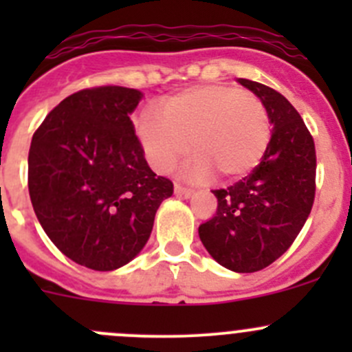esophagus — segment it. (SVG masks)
Listing matches in <instances>:
<instances>
[{
  "mask_svg": "<svg viewBox=\"0 0 352 352\" xmlns=\"http://www.w3.org/2000/svg\"><path fill=\"white\" fill-rule=\"evenodd\" d=\"M175 194H180V196H190L192 194V189L190 187L182 186V184H175Z\"/></svg>",
  "mask_w": 352,
  "mask_h": 352,
  "instance_id": "34e87169",
  "label": "esophagus"
}]
</instances>
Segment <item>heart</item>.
Masks as SVG:
<instances>
[{
  "mask_svg": "<svg viewBox=\"0 0 352 352\" xmlns=\"http://www.w3.org/2000/svg\"><path fill=\"white\" fill-rule=\"evenodd\" d=\"M138 138L148 162L166 173L189 153L192 179L212 175L232 182L257 166L271 140V120L257 94L232 85H201L148 107L138 119Z\"/></svg>",
  "mask_w": 352,
  "mask_h": 352,
  "instance_id": "1",
  "label": "heart"
}]
</instances>
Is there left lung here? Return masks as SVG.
<instances>
[{"label": "left lung", "mask_w": 352, "mask_h": 352, "mask_svg": "<svg viewBox=\"0 0 352 352\" xmlns=\"http://www.w3.org/2000/svg\"><path fill=\"white\" fill-rule=\"evenodd\" d=\"M257 94L272 122L261 163L226 189L212 190L216 214L199 236L218 264L235 272H257L291 247L315 201L317 155L298 110L274 88L240 78Z\"/></svg>", "instance_id": "8db88e82"}]
</instances>
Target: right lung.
Returning a JSON list of instances; mask_svg holds the SVG:
<instances>
[{
  "mask_svg": "<svg viewBox=\"0 0 352 352\" xmlns=\"http://www.w3.org/2000/svg\"><path fill=\"white\" fill-rule=\"evenodd\" d=\"M134 88L104 85L69 95L47 113L28 151V192L51 242L76 264L113 271L133 261L173 194L144 160L129 113Z\"/></svg>",
  "mask_w": 352,
  "mask_h": 352,
  "instance_id": "obj_1",
  "label": "right lung"
}]
</instances>
